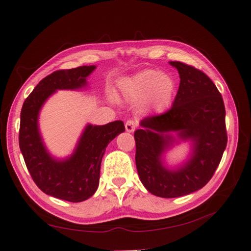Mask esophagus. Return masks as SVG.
<instances>
[{"instance_id": "esophagus-1", "label": "esophagus", "mask_w": 251, "mask_h": 251, "mask_svg": "<svg viewBox=\"0 0 251 251\" xmlns=\"http://www.w3.org/2000/svg\"><path fill=\"white\" fill-rule=\"evenodd\" d=\"M137 127V122L135 120H128L125 124V128L128 132H132Z\"/></svg>"}]
</instances>
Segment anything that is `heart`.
<instances>
[{"mask_svg":"<svg viewBox=\"0 0 251 251\" xmlns=\"http://www.w3.org/2000/svg\"><path fill=\"white\" fill-rule=\"evenodd\" d=\"M128 92L132 96L152 95V99L157 108H164L173 98L176 84L173 77L162 74L157 70H145L131 78Z\"/></svg>","mask_w":251,"mask_h":251,"instance_id":"1","label":"heart"}]
</instances>
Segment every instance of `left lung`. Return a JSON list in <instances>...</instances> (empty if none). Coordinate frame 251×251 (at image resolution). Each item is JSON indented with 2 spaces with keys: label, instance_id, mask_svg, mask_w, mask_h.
Wrapping results in <instances>:
<instances>
[{
  "label": "left lung",
  "instance_id": "obj_1",
  "mask_svg": "<svg viewBox=\"0 0 251 251\" xmlns=\"http://www.w3.org/2000/svg\"><path fill=\"white\" fill-rule=\"evenodd\" d=\"M180 85L173 106L165 113L145 117L135 131L136 166L146 189L159 197L173 199L201 189L214 176L226 150V108L214 82L199 69L170 61ZM191 140L192 154L183 167L172 171L162 165V153L174 138Z\"/></svg>",
  "mask_w": 251,
  "mask_h": 251
}]
</instances>
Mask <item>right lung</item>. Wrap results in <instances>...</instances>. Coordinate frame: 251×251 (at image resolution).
I'll use <instances>...</instances> for the list:
<instances>
[{
  "label": "right lung",
  "instance_id": "add662e5",
  "mask_svg": "<svg viewBox=\"0 0 251 251\" xmlns=\"http://www.w3.org/2000/svg\"><path fill=\"white\" fill-rule=\"evenodd\" d=\"M95 69V66H83L52 72L36 85L25 100L20 113L19 148L32 179L45 194L72 202L86 201L98 189L105 148L125 130L124 123L87 125L72 155L58 161L47 152L42 141L37 119L50 96L57 89L85 86L86 77Z\"/></svg>",
  "mask_w": 251,
  "mask_h": 251
}]
</instances>
